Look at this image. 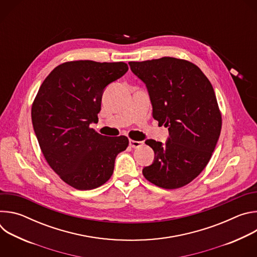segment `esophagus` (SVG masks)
Here are the masks:
<instances>
[{
	"instance_id": "1",
	"label": "esophagus",
	"mask_w": 257,
	"mask_h": 257,
	"mask_svg": "<svg viewBox=\"0 0 257 257\" xmlns=\"http://www.w3.org/2000/svg\"><path fill=\"white\" fill-rule=\"evenodd\" d=\"M142 144H143L142 141H136V140H132V139L129 140V145L133 149H137V148H139V146H141Z\"/></svg>"
}]
</instances>
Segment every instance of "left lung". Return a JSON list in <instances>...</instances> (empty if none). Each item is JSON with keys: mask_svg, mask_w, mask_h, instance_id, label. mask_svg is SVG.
Masks as SVG:
<instances>
[{"mask_svg": "<svg viewBox=\"0 0 257 257\" xmlns=\"http://www.w3.org/2000/svg\"><path fill=\"white\" fill-rule=\"evenodd\" d=\"M131 71L148 88L153 117L169 129L165 144L148 139L154 163L142 174L165 189L187 185L206 167L222 129V115L211 83L186 60L164 57L129 62Z\"/></svg>", "mask_w": 257, "mask_h": 257, "instance_id": "left-lung-1", "label": "left lung"}]
</instances>
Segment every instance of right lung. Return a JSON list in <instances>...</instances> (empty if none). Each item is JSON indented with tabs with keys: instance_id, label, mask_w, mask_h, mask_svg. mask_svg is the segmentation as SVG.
<instances>
[{
	"instance_id": "right-lung-1",
	"label": "right lung",
	"mask_w": 257,
	"mask_h": 257,
	"mask_svg": "<svg viewBox=\"0 0 257 257\" xmlns=\"http://www.w3.org/2000/svg\"><path fill=\"white\" fill-rule=\"evenodd\" d=\"M128 71L124 62L71 61L57 66L41 85L31 120L50 167L68 185L91 190L111 178L126 136L107 137L90 128L98 121L104 88Z\"/></svg>"
}]
</instances>
